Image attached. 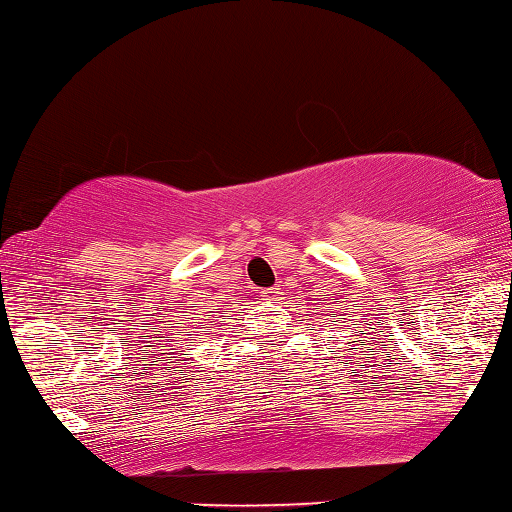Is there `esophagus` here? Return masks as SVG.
Returning a JSON list of instances; mask_svg holds the SVG:
<instances>
[{
	"label": "esophagus",
	"mask_w": 512,
	"mask_h": 512,
	"mask_svg": "<svg viewBox=\"0 0 512 512\" xmlns=\"http://www.w3.org/2000/svg\"><path fill=\"white\" fill-rule=\"evenodd\" d=\"M262 294H264V300H275V298H278V287H269V289H264Z\"/></svg>",
	"instance_id": "34e87169"
}]
</instances>
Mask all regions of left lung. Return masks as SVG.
I'll list each match as a JSON object with an SVG mask.
<instances>
[{
  "label": "left lung",
  "instance_id": "left-lung-1",
  "mask_svg": "<svg viewBox=\"0 0 512 512\" xmlns=\"http://www.w3.org/2000/svg\"><path fill=\"white\" fill-rule=\"evenodd\" d=\"M360 332H362V330H360ZM360 342H362V339H360Z\"/></svg>",
  "mask_w": 512,
  "mask_h": 512
}]
</instances>
